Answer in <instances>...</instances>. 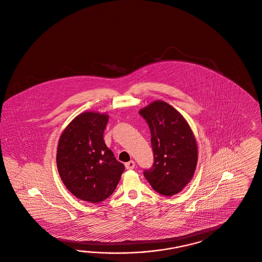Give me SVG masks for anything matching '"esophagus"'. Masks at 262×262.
Wrapping results in <instances>:
<instances>
[{
	"label": "esophagus",
	"instance_id": "1",
	"mask_svg": "<svg viewBox=\"0 0 262 262\" xmlns=\"http://www.w3.org/2000/svg\"><path fill=\"white\" fill-rule=\"evenodd\" d=\"M135 161H133V160H130V161H128V162L125 163V167H126V169H127V170H133V169L135 168Z\"/></svg>",
	"mask_w": 262,
	"mask_h": 262
}]
</instances>
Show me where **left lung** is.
Masks as SVG:
<instances>
[{"label":"left lung","mask_w":262,"mask_h":262,"mask_svg":"<svg viewBox=\"0 0 262 262\" xmlns=\"http://www.w3.org/2000/svg\"><path fill=\"white\" fill-rule=\"evenodd\" d=\"M150 130L154 165L144 177L155 191L170 196L182 191L198 164L195 137L184 117L164 101H155L139 111Z\"/></svg>","instance_id":"8db88e82"}]
</instances>
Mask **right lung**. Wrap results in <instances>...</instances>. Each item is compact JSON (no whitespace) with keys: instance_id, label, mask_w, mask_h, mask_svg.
Returning <instances> with one entry per match:
<instances>
[{"instance_id":"1","label":"right lung","mask_w":262,"mask_h":262,"mask_svg":"<svg viewBox=\"0 0 262 262\" xmlns=\"http://www.w3.org/2000/svg\"><path fill=\"white\" fill-rule=\"evenodd\" d=\"M107 121L106 113H81L58 143L57 168L63 183L73 195L91 203L108 198L125 170L104 141Z\"/></svg>"}]
</instances>
